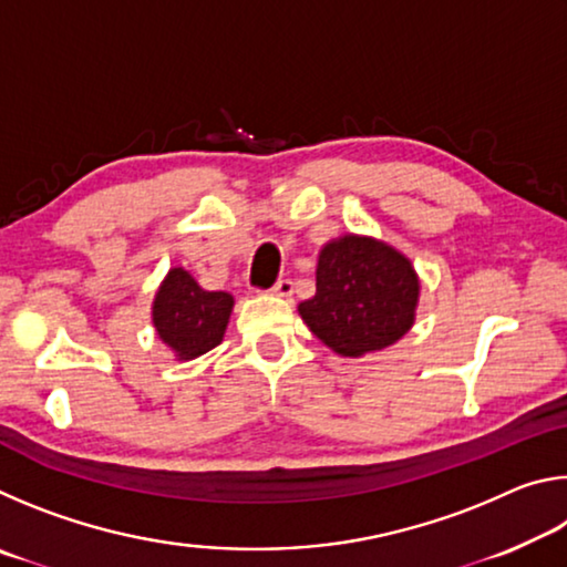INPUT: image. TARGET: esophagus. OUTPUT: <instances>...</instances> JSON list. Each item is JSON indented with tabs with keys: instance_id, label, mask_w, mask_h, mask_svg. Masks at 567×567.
I'll return each instance as SVG.
<instances>
[{
	"instance_id": "1",
	"label": "esophagus",
	"mask_w": 567,
	"mask_h": 567,
	"mask_svg": "<svg viewBox=\"0 0 567 567\" xmlns=\"http://www.w3.org/2000/svg\"><path fill=\"white\" fill-rule=\"evenodd\" d=\"M270 292L277 295V297H292L295 285H292V280H277V282L270 287Z\"/></svg>"
}]
</instances>
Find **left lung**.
Listing matches in <instances>:
<instances>
[{"label":"left lung","instance_id":"obj_1","mask_svg":"<svg viewBox=\"0 0 567 567\" xmlns=\"http://www.w3.org/2000/svg\"><path fill=\"white\" fill-rule=\"evenodd\" d=\"M318 290L297 312L342 358L395 344L415 322L420 280L395 247L372 237L342 235L320 249Z\"/></svg>","mask_w":567,"mask_h":567}]
</instances>
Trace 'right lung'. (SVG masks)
<instances>
[{"instance_id":"1","label":"right lung","mask_w":567,"mask_h":567,"mask_svg":"<svg viewBox=\"0 0 567 567\" xmlns=\"http://www.w3.org/2000/svg\"><path fill=\"white\" fill-rule=\"evenodd\" d=\"M233 295L209 292L182 267H172L152 302V324L177 360H195L225 338Z\"/></svg>"}]
</instances>
